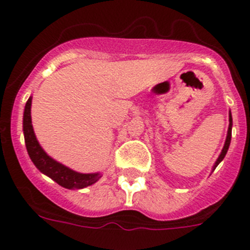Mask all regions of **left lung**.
<instances>
[{
    "instance_id": "1",
    "label": "left lung",
    "mask_w": 250,
    "mask_h": 250,
    "mask_svg": "<svg viewBox=\"0 0 250 250\" xmlns=\"http://www.w3.org/2000/svg\"><path fill=\"white\" fill-rule=\"evenodd\" d=\"M231 126H233V119H231V114L229 111V127H228V134H227V139H225V143H224V146H223L222 152H220L219 158L216 159L215 164H214L213 170H215V167L220 164V161L224 159V156L227 155V151L229 149V145H230V140H231Z\"/></svg>"
}]
</instances>
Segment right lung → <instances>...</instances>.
I'll return each mask as SVG.
<instances>
[{
	"mask_svg": "<svg viewBox=\"0 0 250 250\" xmlns=\"http://www.w3.org/2000/svg\"><path fill=\"white\" fill-rule=\"evenodd\" d=\"M31 104H32V96L27 100L23 111V136H25V144L27 149L28 156L32 160L35 167L45 174L46 176L51 178L57 184L61 185L66 189H83L86 187L95 184L101 178L100 173H77L75 170L65 167L63 164L51 158L47 152L41 147L35 135L32 120H31Z\"/></svg>",
	"mask_w": 250,
	"mask_h": 250,
	"instance_id": "1",
	"label": "right lung"
}]
</instances>
